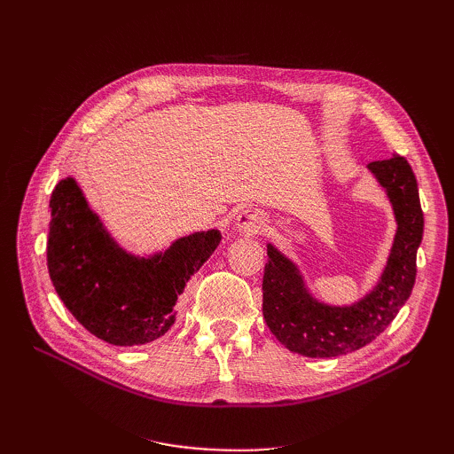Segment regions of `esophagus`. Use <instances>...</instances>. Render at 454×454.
Returning <instances> with one entry per match:
<instances>
[{"label":"esophagus","mask_w":454,"mask_h":454,"mask_svg":"<svg viewBox=\"0 0 454 454\" xmlns=\"http://www.w3.org/2000/svg\"><path fill=\"white\" fill-rule=\"evenodd\" d=\"M267 225V215L255 210V208H246L237 215V227L242 232V235H257L261 229H265Z\"/></svg>","instance_id":"esophagus-1"}]
</instances>
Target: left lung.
Masks as SVG:
<instances>
[{"instance_id":"1","label":"left lung","mask_w":454,"mask_h":454,"mask_svg":"<svg viewBox=\"0 0 454 454\" xmlns=\"http://www.w3.org/2000/svg\"><path fill=\"white\" fill-rule=\"evenodd\" d=\"M369 170L387 189L397 232L375 290L352 307H329L312 299L290 259L269 244L263 274V316L272 335L292 352L309 358H333L377 339L413 292L417 250L424 215L413 168L402 155L369 162Z\"/></svg>"}]
</instances>
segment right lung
<instances>
[{
	"label": "right lung",
	"mask_w": 454,
	"mask_h": 454,
	"mask_svg": "<svg viewBox=\"0 0 454 454\" xmlns=\"http://www.w3.org/2000/svg\"><path fill=\"white\" fill-rule=\"evenodd\" d=\"M47 267L54 290L75 320L117 347L145 345L176 320L174 305L191 277L217 248L212 229L140 259L121 250L67 177L51 195Z\"/></svg>",
	"instance_id": "obj_1"
}]
</instances>
